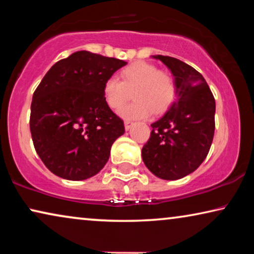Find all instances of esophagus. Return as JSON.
Here are the masks:
<instances>
[{
  "label": "esophagus",
  "mask_w": 254,
  "mask_h": 254,
  "mask_svg": "<svg viewBox=\"0 0 254 254\" xmlns=\"http://www.w3.org/2000/svg\"><path fill=\"white\" fill-rule=\"evenodd\" d=\"M133 125H134L133 121H130V120H126V121H125V128H126V130L130 129Z\"/></svg>",
  "instance_id": "obj_1"
}]
</instances>
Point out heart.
<instances>
[{"mask_svg":"<svg viewBox=\"0 0 254 254\" xmlns=\"http://www.w3.org/2000/svg\"><path fill=\"white\" fill-rule=\"evenodd\" d=\"M120 81L107 78L103 85V95L107 106L119 112L131 98L135 102L123 111L129 119H142L154 112H165L177 96L175 78L165 70H159L155 64L144 61L134 62L120 71Z\"/></svg>","mask_w":254,"mask_h":254,"instance_id":"obj_1","label":"heart"}]
</instances>
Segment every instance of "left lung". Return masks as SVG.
<instances>
[{"instance_id":"1","label":"left lung","mask_w":254,"mask_h":254,"mask_svg":"<svg viewBox=\"0 0 254 254\" xmlns=\"http://www.w3.org/2000/svg\"><path fill=\"white\" fill-rule=\"evenodd\" d=\"M175 76L177 98L151 124L142 159L156 177L177 180L199 168L209 152L215 130V98L203 76L176 58L156 55Z\"/></svg>"}]
</instances>
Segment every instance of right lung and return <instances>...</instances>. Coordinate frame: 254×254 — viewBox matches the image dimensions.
I'll return each mask as SVG.
<instances>
[{
  "label": "right lung",
  "mask_w": 254,
  "mask_h": 254,
  "mask_svg": "<svg viewBox=\"0 0 254 254\" xmlns=\"http://www.w3.org/2000/svg\"><path fill=\"white\" fill-rule=\"evenodd\" d=\"M126 64L79 51L58 61L41 79L31 103L30 130L37 154L54 175L84 180L105 166L125 126L107 106L103 85Z\"/></svg>",
  "instance_id": "add662e5"
}]
</instances>
